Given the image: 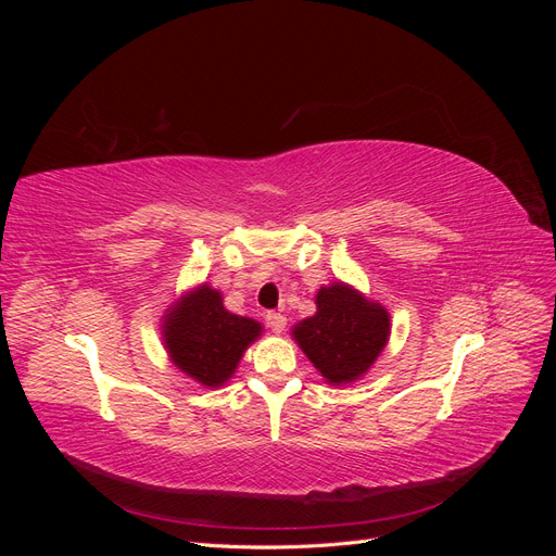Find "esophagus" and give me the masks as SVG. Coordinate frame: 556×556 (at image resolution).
Listing matches in <instances>:
<instances>
[{
    "label": "esophagus",
    "instance_id": "obj_1",
    "mask_svg": "<svg viewBox=\"0 0 556 556\" xmlns=\"http://www.w3.org/2000/svg\"><path fill=\"white\" fill-rule=\"evenodd\" d=\"M266 325L271 327V331L282 333L285 327H288V317H285L282 313H266Z\"/></svg>",
    "mask_w": 556,
    "mask_h": 556
}]
</instances>
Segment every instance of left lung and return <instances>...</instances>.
Here are the masks:
<instances>
[{
    "label": "left lung",
    "instance_id": "1",
    "mask_svg": "<svg viewBox=\"0 0 556 556\" xmlns=\"http://www.w3.org/2000/svg\"><path fill=\"white\" fill-rule=\"evenodd\" d=\"M317 313L294 327V339L329 382L343 384L368 371L390 336V313L336 282L315 296Z\"/></svg>",
    "mask_w": 556,
    "mask_h": 556
}]
</instances>
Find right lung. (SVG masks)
<instances>
[{"label":"right lung","instance_id":"right-lung-1","mask_svg":"<svg viewBox=\"0 0 556 556\" xmlns=\"http://www.w3.org/2000/svg\"><path fill=\"white\" fill-rule=\"evenodd\" d=\"M260 331L255 319L229 313L220 292L201 285L166 315L164 343L182 374L206 387H217L231 378Z\"/></svg>","mask_w":556,"mask_h":556}]
</instances>
